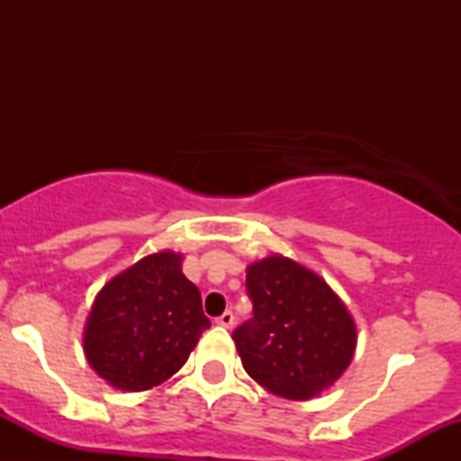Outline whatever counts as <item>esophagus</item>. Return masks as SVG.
<instances>
[{
  "mask_svg": "<svg viewBox=\"0 0 461 461\" xmlns=\"http://www.w3.org/2000/svg\"><path fill=\"white\" fill-rule=\"evenodd\" d=\"M216 325H221V327H227V330H230L231 325H234V312H223V314L219 316V319H216Z\"/></svg>",
  "mask_w": 461,
  "mask_h": 461,
  "instance_id": "esophagus-1",
  "label": "esophagus"
}]
</instances>
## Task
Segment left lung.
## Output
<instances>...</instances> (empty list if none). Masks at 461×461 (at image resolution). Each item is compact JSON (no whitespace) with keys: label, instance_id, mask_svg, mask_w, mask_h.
<instances>
[{"label":"left lung","instance_id":"8db88e82","mask_svg":"<svg viewBox=\"0 0 461 461\" xmlns=\"http://www.w3.org/2000/svg\"><path fill=\"white\" fill-rule=\"evenodd\" d=\"M253 316L234 338L242 366L268 393L305 401L345 373L356 325L319 275L282 256L247 268Z\"/></svg>","mask_w":461,"mask_h":461}]
</instances>
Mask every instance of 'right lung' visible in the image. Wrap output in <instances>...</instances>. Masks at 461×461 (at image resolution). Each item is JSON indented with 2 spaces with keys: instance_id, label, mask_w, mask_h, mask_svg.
Segmentation results:
<instances>
[{
  "instance_id": "right-lung-1",
  "label": "right lung",
  "mask_w": 461,
  "mask_h": 461,
  "mask_svg": "<svg viewBox=\"0 0 461 461\" xmlns=\"http://www.w3.org/2000/svg\"><path fill=\"white\" fill-rule=\"evenodd\" d=\"M210 327L182 256L153 253L116 275L95 299L84 353L99 377L130 393L167 382Z\"/></svg>"
}]
</instances>
